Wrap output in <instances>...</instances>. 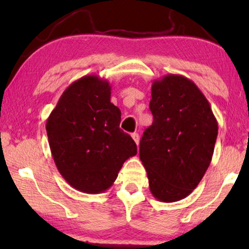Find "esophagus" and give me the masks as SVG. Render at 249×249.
<instances>
[{
  "label": "esophagus",
  "instance_id": "1",
  "mask_svg": "<svg viewBox=\"0 0 249 249\" xmlns=\"http://www.w3.org/2000/svg\"><path fill=\"white\" fill-rule=\"evenodd\" d=\"M131 137H132V139H134L135 142H136V144H137V146H138V145H139V135L137 134V132H134V134L131 135Z\"/></svg>",
  "mask_w": 249,
  "mask_h": 249
}]
</instances>
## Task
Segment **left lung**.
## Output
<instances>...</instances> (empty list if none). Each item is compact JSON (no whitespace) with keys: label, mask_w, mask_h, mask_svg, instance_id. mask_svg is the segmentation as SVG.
Listing matches in <instances>:
<instances>
[{"label":"left lung","mask_w":249,"mask_h":249,"mask_svg":"<svg viewBox=\"0 0 249 249\" xmlns=\"http://www.w3.org/2000/svg\"><path fill=\"white\" fill-rule=\"evenodd\" d=\"M153 124L144 131L139 158L158 200L178 202L196 188L209 168L217 121L196 84L165 74L152 84Z\"/></svg>","instance_id":"obj_1"}]
</instances>
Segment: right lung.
<instances>
[{"label":"right lung","instance_id":"1","mask_svg":"<svg viewBox=\"0 0 249 249\" xmlns=\"http://www.w3.org/2000/svg\"><path fill=\"white\" fill-rule=\"evenodd\" d=\"M111 85L96 74L73 81L46 121L54 163L74 189L100 194L113 185L136 142L119 128L121 111L111 103Z\"/></svg>","mask_w":249,"mask_h":249}]
</instances>
